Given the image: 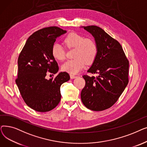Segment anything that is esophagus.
<instances>
[{
  "label": "esophagus",
  "instance_id": "1",
  "mask_svg": "<svg viewBox=\"0 0 147 147\" xmlns=\"http://www.w3.org/2000/svg\"><path fill=\"white\" fill-rule=\"evenodd\" d=\"M69 76H70V78L71 79H75V78H78V76H74V75H73V74H70V75H69Z\"/></svg>",
  "mask_w": 147,
  "mask_h": 147
}]
</instances>
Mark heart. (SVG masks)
<instances>
[{"label": "heart", "mask_w": 147, "mask_h": 147, "mask_svg": "<svg viewBox=\"0 0 147 147\" xmlns=\"http://www.w3.org/2000/svg\"><path fill=\"white\" fill-rule=\"evenodd\" d=\"M64 42L68 48H75V58L67 61L62 65L64 71L77 74L85 66L91 64L95 60L98 55V46L95 40L91 38H85L77 33H69L64 38ZM53 57L58 61H63L65 58V52L59 43H54L52 48Z\"/></svg>", "instance_id": "obj_1"}]
</instances>
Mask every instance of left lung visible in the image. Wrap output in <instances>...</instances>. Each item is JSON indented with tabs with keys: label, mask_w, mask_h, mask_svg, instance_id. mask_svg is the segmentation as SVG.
Instances as JSON below:
<instances>
[{
	"label": "left lung",
	"mask_w": 147,
	"mask_h": 147,
	"mask_svg": "<svg viewBox=\"0 0 147 147\" xmlns=\"http://www.w3.org/2000/svg\"><path fill=\"white\" fill-rule=\"evenodd\" d=\"M95 38L98 55L88 70L98 76H83L85 86L81 92L88 109L102 111L117 102L129 82V61L120 43L95 26L82 27Z\"/></svg>",
	"instance_id": "left-lung-1"
}]
</instances>
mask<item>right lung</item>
Wrapping results in <instances>:
<instances>
[{"label":"right lung","instance_id":"1","mask_svg":"<svg viewBox=\"0 0 147 147\" xmlns=\"http://www.w3.org/2000/svg\"><path fill=\"white\" fill-rule=\"evenodd\" d=\"M67 33L57 27L43 28L27 40L18 59V78L15 80L22 99L33 110L47 112L53 110L61 100L60 87L69 80L67 72L47 80V71L56 74L58 64L52 55L56 38Z\"/></svg>","mask_w":147,"mask_h":147}]
</instances>
